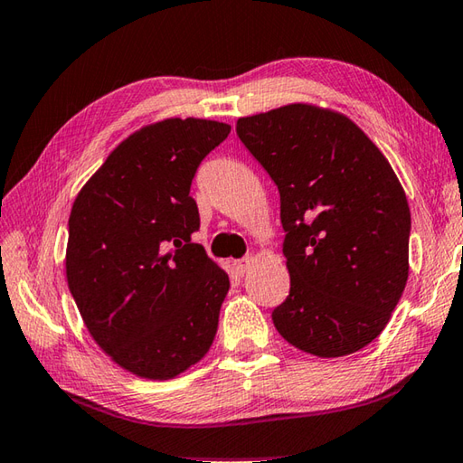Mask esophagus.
Listing matches in <instances>:
<instances>
[{"label":"esophagus","mask_w":463,"mask_h":463,"mask_svg":"<svg viewBox=\"0 0 463 463\" xmlns=\"http://www.w3.org/2000/svg\"><path fill=\"white\" fill-rule=\"evenodd\" d=\"M251 266H254V256H246V258H241V260L235 261V269H238L240 276L248 274Z\"/></svg>","instance_id":"obj_1"}]
</instances>
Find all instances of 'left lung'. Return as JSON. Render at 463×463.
<instances>
[{"label": "left lung", "instance_id": "left-lung-1", "mask_svg": "<svg viewBox=\"0 0 463 463\" xmlns=\"http://www.w3.org/2000/svg\"><path fill=\"white\" fill-rule=\"evenodd\" d=\"M235 130L280 191L290 294L276 330L320 359L361 351L409 276L411 213L395 171L351 118L314 104L243 117Z\"/></svg>", "mask_w": 463, "mask_h": 463}]
</instances>
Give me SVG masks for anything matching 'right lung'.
<instances>
[{
  "label": "right lung",
  "mask_w": 463,
  "mask_h": 463,
  "mask_svg": "<svg viewBox=\"0 0 463 463\" xmlns=\"http://www.w3.org/2000/svg\"><path fill=\"white\" fill-rule=\"evenodd\" d=\"M232 127L167 118L127 137L76 195L66 280L80 317L118 367L165 381L212 346L230 278L191 241V181Z\"/></svg>",
  "instance_id": "obj_1"
}]
</instances>
